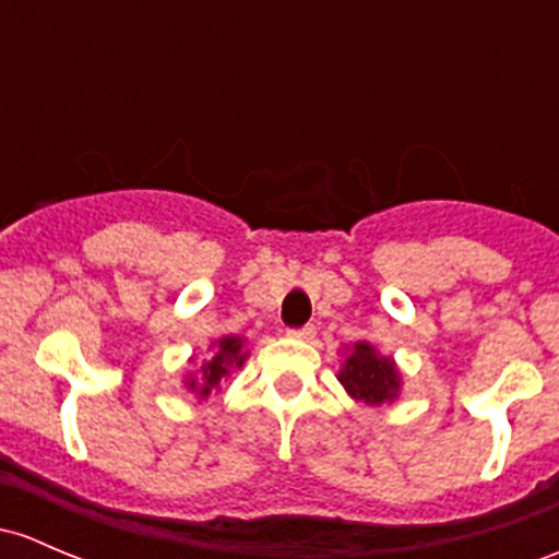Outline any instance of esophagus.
I'll list each match as a JSON object with an SVG mask.
<instances>
[{"label":"esophagus","instance_id":"esophagus-1","mask_svg":"<svg viewBox=\"0 0 559 559\" xmlns=\"http://www.w3.org/2000/svg\"><path fill=\"white\" fill-rule=\"evenodd\" d=\"M289 337H295V340H305V343H310V340L316 337V326H299V329H289Z\"/></svg>","mask_w":559,"mask_h":559}]
</instances>
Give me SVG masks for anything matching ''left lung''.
Listing matches in <instances>:
<instances>
[{
	"mask_svg": "<svg viewBox=\"0 0 559 559\" xmlns=\"http://www.w3.org/2000/svg\"><path fill=\"white\" fill-rule=\"evenodd\" d=\"M337 380L343 383L348 396L356 402L369 404V407H380V404L393 402L402 388V378L393 364V358L380 356L369 343H356L350 356L345 358L343 369H340Z\"/></svg>",
	"mask_w": 559,
	"mask_h": 559,
	"instance_id": "obj_1",
	"label": "left lung"
}]
</instances>
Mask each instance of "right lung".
Listing matches in <instances>:
<instances>
[{
  "mask_svg": "<svg viewBox=\"0 0 559 559\" xmlns=\"http://www.w3.org/2000/svg\"><path fill=\"white\" fill-rule=\"evenodd\" d=\"M246 340L243 337H222L216 343H211V350L214 356L201 367V378H187L185 385L190 391H195L198 396L205 399L216 385L222 383V378L233 372V369H240L246 361Z\"/></svg>",
  "mask_w": 559,
  "mask_h": 559,
  "instance_id": "1",
  "label": "right lung"
}]
</instances>
